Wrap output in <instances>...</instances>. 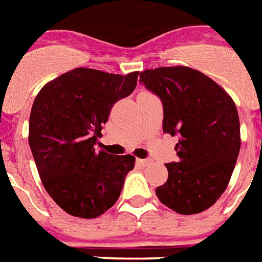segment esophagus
I'll list each match as a JSON object with an SVG mask.
<instances>
[{"label":"esophagus","mask_w":262,"mask_h":262,"mask_svg":"<svg viewBox=\"0 0 262 262\" xmlns=\"http://www.w3.org/2000/svg\"><path fill=\"white\" fill-rule=\"evenodd\" d=\"M136 163L142 166V167H146V166H148L151 163V159H136Z\"/></svg>","instance_id":"1"}]
</instances>
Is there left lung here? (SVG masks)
Listing matches in <instances>:
<instances>
[{
    "instance_id": "obj_1",
    "label": "left lung",
    "mask_w": 262,
    "mask_h": 262,
    "mask_svg": "<svg viewBox=\"0 0 262 262\" xmlns=\"http://www.w3.org/2000/svg\"><path fill=\"white\" fill-rule=\"evenodd\" d=\"M140 83L161 97L163 133L179 135L178 162L155 193L175 213H202L224 194L239 147L238 112L230 95L205 73L185 66L146 69Z\"/></svg>"
}]
</instances>
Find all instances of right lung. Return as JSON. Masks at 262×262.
Here are the masks:
<instances>
[{"label":"right lung","mask_w":262,"mask_h":262,"mask_svg":"<svg viewBox=\"0 0 262 262\" xmlns=\"http://www.w3.org/2000/svg\"><path fill=\"white\" fill-rule=\"evenodd\" d=\"M139 72L75 68L41 88L29 118V146L47 193L66 213L96 218L115 205L133 155L96 151L110 111L136 87Z\"/></svg>","instance_id":"obj_1"}]
</instances>
